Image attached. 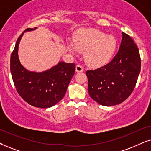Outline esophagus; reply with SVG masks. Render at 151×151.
I'll return each mask as SVG.
<instances>
[{"label": "esophagus", "instance_id": "esophagus-1", "mask_svg": "<svg viewBox=\"0 0 151 151\" xmlns=\"http://www.w3.org/2000/svg\"><path fill=\"white\" fill-rule=\"evenodd\" d=\"M83 71V68L81 65H77L76 66V72H81Z\"/></svg>", "mask_w": 151, "mask_h": 151}]
</instances>
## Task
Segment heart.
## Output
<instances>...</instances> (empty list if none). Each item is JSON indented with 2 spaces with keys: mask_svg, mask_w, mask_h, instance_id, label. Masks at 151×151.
Returning a JSON list of instances; mask_svg holds the SVG:
<instances>
[{
  "mask_svg": "<svg viewBox=\"0 0 151 151\" xmlns=\"http://www.w3.org/2000/svg\"><path fill=\"white\" fill-rule=\"evenodd\" d=\"M75 47L68 45V49L73 54L76 49L85 52V60L89 65L99 68L108 64L113 58L117 47V42L113 35L97 30L88 29L80 31L74 38Z\"/></svg>",
  "mask_w": 151,
  "mask_h": 151,
  "instance_id": "heart-1",
  "label": "heart"
}]
</instances>
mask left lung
Segmentation results:
<instances>
[{
    "mask_svg": "<svg viewBox=\"0 0 151 151\" xmlns=\"http://www.w3.org/2000/svg\"><path fill=\"white\" fill-rule=\"evenodd\" d=\"M140 70L138 47L128 35L122 32L121 46L113 60L102 68L86 71L90 96L103 106L123 102L134 90Z\"/></svg>",
    "mask_w": 151,
    "mask_h": 151,
    "instance_id": "1",
    "label": "left lung"
}]
</instances>
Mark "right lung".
I'll use <instances>...</instances> for the list:
<instances>
[{"mask_svg": "<svg viewBox=\"0 0 151 151\" xmlns=\"http://www.w3.org/2000/svg\"><path fill=\"white\" fill-rule=\"evenodd\" d=\"M35 29L37 27L27 28L17 39L11 54L10 71L17 92L26 102L35 107L49 108L64 97L75 72V64L60 61L40 72L26 69L19 58V45L24 33Z\"/></svg>", "mask_w": 151, "mask_h": 151, "instance_id": "1", "label": "right lung"}]
</instances>
